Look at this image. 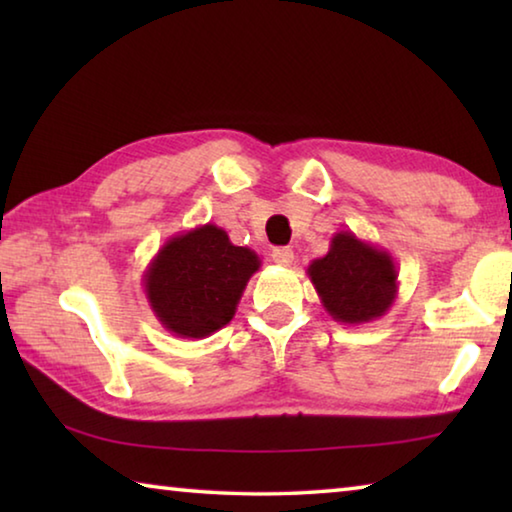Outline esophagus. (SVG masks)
<instances>
[{
    "instance_id": "obj_1",
    "label": "esophagus",
    "mask_w": 512,
    "mask_h": 512,
    "mask_svg": "<svg viewBox=\"0 0 512 512\" xmlns=\"http://www.w3.org/2000/svg\"><path fill=\"white\" fill-rule=\"evenodd\" d=\"M271 257H273V262L277 266H291L293 264V250L291 248H275Z\"/></svg>"
}]
</instances>
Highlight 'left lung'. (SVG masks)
Returning a JSON list of instances; mask_svg holds the SVG:
<instances>
[{
    "label": "left lung",
    "instance_id": "8db88e82",
    "mask_svg": "<svg viewBox=\"0 0 512 512\" xmlns=\"http://www.w3.org/2000/svg\"><path fill=\"white\" fill-rule=\"evenodd\" d=\"M320 305L336 323H372L397 298V266L388 250L341 230L329 241L327 255L307 266Z\"/></svg>",
    "mask_w": 512,
    "mask_h": 512
}]
</instances>
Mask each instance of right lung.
I'll use <instances>...</instances> for the list:
<instances>
[{"instance_id": "add662e5", "label": "right lung", "mask_w": 512, "mask_h": 512, "mask_svg": "<svg viewBox=\"0 0 512 512\" xmlns=\"http://www.w3.org/2000/svg\"><path fill=\"white\" fill-rule=\"evenodd\" d=\"M262 259L214 223L164 241L144 271V293L160 325L178 339H205L230 323Z\"/></svg>"}]
</instances>
